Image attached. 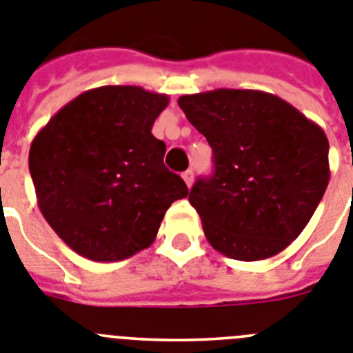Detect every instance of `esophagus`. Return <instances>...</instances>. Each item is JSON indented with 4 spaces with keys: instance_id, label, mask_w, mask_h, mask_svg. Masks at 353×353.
Masks as SVG:
<instances>
[{
    "instance_id": "esophagus-1",
    "label": "esophagus",
    "mask_w": 353,
    "mask_h": 353,
    "mask_svg": "<svg viewBox=\"0 0 353 353\" xmlns=\"http://www.w3.org/2000/svg\"><path fill=\"white\" fill-rule=\"evenodd\" d=\"M183 179H184V183L188 184V188H192V184H193V170H186V172H183Z\"/></svg>"
}]
</instances>
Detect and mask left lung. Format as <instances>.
Segmentation results:
<instances>
[{
	"instance_id": "obj_1",
	"label": "left lung",
	"mask_w": 353,
	"mask_h": 353,
	"mask_svg": "<svg viewBox=\"0 0 353 353\" xmlns=\"http://www.w3.org/2000/svg\"><path fill=\"white\" fill-rule=\"evenodd\" d=\"M177 103L212 148L214 172L188 196L209 244L243 262L283 252L329 184L325 132L263 91L214 90Z\"/></svg>"
}]
</instances>
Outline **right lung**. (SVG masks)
<instances>
[{"label": "right lung", "instance_id": "1", "mask_svg": "<svg viewBox=\"0 0 353 353\" xmlns=\"http://www.w3.org/2000/svg\"><path fill=\"white\" fill-rule=\"evenodd\" d=\"M167 105V94L139 85H101L66 103L33 139L38 208L75 253L117 262L142 252L170 204L188 195L151 133Z\"/></svg>", "mask_w": 353, "mask_h": 353}]
</instances>
